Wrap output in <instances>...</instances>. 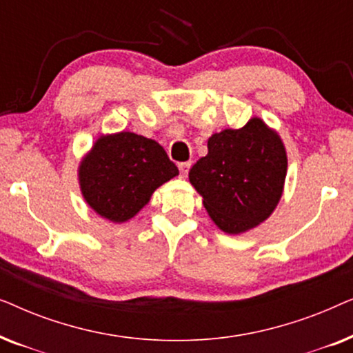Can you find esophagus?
Masks as SVG:
<instances>
[{"label": "esophagus", "mask_w": 353, "mask_h": 353, "mask_svg": "<svg viewBox=\"0 0 353 353\" xmlns=\"http://www.w3.org/2000/svg\"><path fill=\"white\" fill-rule=\"evenodd\" d=\"M178 168H180L181 178H186L188 172H190V168H191V162H183V163H180V165H178Z\"/></svg>", "instance_id": "obj_1"}]
</instances>
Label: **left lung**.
<instances>
[{
    "mask_svg": "<svg viewBox=\"0 0 353 353\" xmlns=\"http://www.w3.org/2000/svg\"><path fill=\"white\" fill-rule=\"evenodd\" d=\"M205 157L190 170L207 214L221 231L241 234L273 214L283 196L288 156L283 139L262 119L212 134Z\"/></svg>",
    "mask_w": 353,
    "mask_h": 353,
    "instance_id": "1",
    "label": "left lung"
}]
</instances>
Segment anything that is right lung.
Masks as SVG:
<instances>
[{
	"mask_svg": "<svg viewBox=\"0 0 353 353\" xmlns=\"http://www.w3.org/2000/svg\"><path fill=\"white\" fill-rule=\"evenodd\" d=\"M176 175L161 144L132 132L101 134L79 165L81 196L112 223L133 219L152 192Z\"/></svg>",
	"mask_w": 353,
	"mask_h": 353,
	"instance_id": "1",
	"label": "right lung"
}]
</instances>
